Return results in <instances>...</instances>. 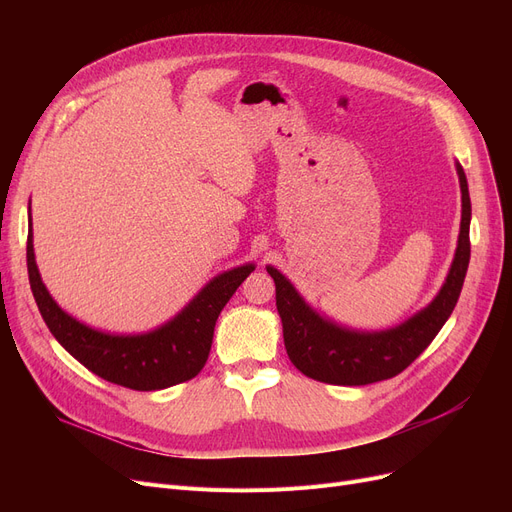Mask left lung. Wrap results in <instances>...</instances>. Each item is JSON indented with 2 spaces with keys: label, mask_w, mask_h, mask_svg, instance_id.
I'll return each mask as SVG.
<instances>
[{
  "label": "left lung",
  "mask_w": 512,
  "mask_h": 512,
  "mask_svg": "<svg viewBox=\"0 0 512 512\" xmlns=\"http://www.w3.org/2000/svg\"><path fill=\"white\" fill-rule=\"evenodd\" d=\"M456 174H459L463 193V215L459 245H456L450 272L436 299L396 328L382 332L342 328L313 311L286 276L276 267L267 265V274L276 282V307L282 319L288 359L307 378L336 386H365L394 378L405 371L442 330L461 297L471 257V199L461 164H456Z\"/></svg>",
  "instance_id": "1"
}]
</instances>
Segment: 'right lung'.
Returning a JSON list of instances; mask_svg holds the SVG:
<instances>
[{
    "instance_id": "obj_1",
    "label": "right lung",
    "mask_w": 512,
    "mask_h": 512,
    "mask_svg": "<svg viewBox=\"0 0 512 512\" xmlns=\"http://www.w3.org/2000/svg\"><path fill=\"white\" fill-rule=\"evenodd\" d=\"M31 226L29 205L26 267L33 297L49 332L99 378L139 392L164 390L195 378L209 357L218 315L255 270L253 263H247L215 276L174 319L157 330L132 336L105 334L80 324L51 299L35 263Z\"/></svg>"
}]
</instances>
